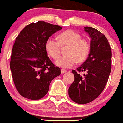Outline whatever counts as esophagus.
<instances>
[{
  "mask_svg": "<svg viewBox=\"0 0 123 123\" xmlns=\"http://www.w3.org/2000/svg\"><path fill=\"white\" fill-rule=\"evenodd\" d=\"M67 72V71L66 70V69H61V73H66Z\"/></svg>",
  "mask_w": 123,
  "mask_h": 123,
  "instance_id": "1",
  "label": "esophagus"
}]
</instances>
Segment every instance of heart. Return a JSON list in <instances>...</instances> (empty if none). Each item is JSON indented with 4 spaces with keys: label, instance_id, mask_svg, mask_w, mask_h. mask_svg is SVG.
Listing matches in <instances>:
<instances>
[{
    "label": "heart",
    "instance_id": "b5f03b06",
    "mask_svg": "<svg viewBox=\"0 0 123 123\" xmlns=\"http://www.w3.org/2000/svg\"><path fill=\"white\" fill-rule=\"evenodd\" d=\"M66 55L56 61V65L63 68L73 67L77 62H83L87 59L91 50V45L87 40L82 38L79 32L73 30H66L58 35V41L52 37L47 39L45 44V50L52 58L59 57L61 47L65 48Z\"/></svg>",
    "mask_w": 123,
    "mask_h": 123
}]
</instances>
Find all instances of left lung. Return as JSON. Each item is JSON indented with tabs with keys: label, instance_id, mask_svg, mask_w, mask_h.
<instances>
[{
	"label": "left lung",
	"instance_id": "obj_1",
	"mask_svg": "<svg viewBox=\"0 0 123 123\" xmlns=\"http://www.w3.org/2000/svg\"><path fill=\"white\" fill-rule=\"evenodd\" d=\"M84 31L91 37V50L86 60L77 68L78 72L72 71L74 80L68 89L70 98L79 104L89 103L99 96L108 81L111 65V50L105 35L91 27H84ZM82 71L85 74L80 75Z\"/></svg>",
	"mask_w": 123,
	"mask_h": 123
}]
</instances>
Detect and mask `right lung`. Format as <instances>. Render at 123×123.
I'll list each match as a JSON object with an SVG mask.
<instances>
[{
  "mask_svg": "<svg viewBox=\"0 0 123 123\" xmlns=\"http://www.w3.org/2000/svg\"><path fill=\"white\" fill-rule=\"evenodd\" d=\"M62 29L58 25L39 21L27 25L16 38L10 67L15 87L23 97L42 98L47 94L51 81L60 74V68L47 56L45 44Z\"/></svg>",
  "mask_w": 123,
  "mask_h": 123,
  "instance_id": "add662e5",
  "label": "right lung"
}]
</instances>
